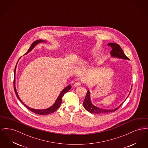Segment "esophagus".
<instances>
[{
    "label": "esophagus",
    "instance_id": "1",
    "mask_svg": "<svg viewBox=\"0 0 148 148\" xmlns=\"http://www.w3.org/2000/svg\"><path fill=\"white\" fill-rule=\"evenodd\" d=\"M81 85V83L79 82H75L74 84V86L75 87H77L79 86H80Z\"/></svg>",
    "mask_w": 148,
    "mask_h": 148
}]
</instances>
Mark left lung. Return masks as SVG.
Here are the masks:
<instances>
[{
	"instance_id": "1",
	"label": "left lung",
	"mask_w": 148,
	"mask_h": 148,
	"mask_svg": "<svg viewBox=\"0 0 148 148\" xmlns=\"http://www.w3.org/2000/svg\"><path fill=\"white\" fill-rule=\"evenodd\" d=\"M109 46H110L112 48V51H110V54L112 57H115V58H121V59H129V58L127 57L123 50L121 49L120 46L119 44L116 43H109L108 44ZM132 90V89H131ZM131 90L130 92V93L131 92ZM129 93V94H130ZM123 104H121L119 106L114 109H103L98 108L95 106H94L92 104L90 100V94L89 90H88L85 98L84 102H83V106L84 107L85 109L89 112L92 113V114H103L108 113H112L116 111V110L118 109V108H120V106H121Z\"/></svg>"
}]
</instances>
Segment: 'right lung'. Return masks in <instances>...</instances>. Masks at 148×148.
Instances as JSON below:
<instances>
[{"label": "right lung", "instance_id": "1", "mask_svg": "<svg viewBox=\"0 0 148 148\" xmlns=\"http://www.w3.org/2000/svg\"><path fill=\"white\" fill-rule=\"evenodd\" d=\"M45 42V41L42 40H40H40H36L35 42H34L32 43V44L31 45V46H30V47L29 48L28 50L27 51V52L25 54H28L29 52H30L35 47V45H37L38 44H39V43H40V42ZM17 63H18V62H17ZM16 65H17V63H16ZM16 66H15V69H14V89L15 93V94H16V97H17V98H18V99L21 101V103L23 104V105H24V106H25L27 109H28L29 110H30L31 112L35 113V114H40V115H47V114H50V113H53V112H56V110L59 108V106H60V105H61V103H62V98H63L64 95L66 92H68V91L71 89V85H68V86H66V88H65L63 90L60 92V94H59V95L58 96V98L56 99V101L55 102V103H54L53 106H50V108H47V109H42V110L34 109L30 108L28 107V106H26L25 104H24V103L21 101V99H20L19 95H18V92H16V88H15V71H16Z\"/></svg>", "mask_w": 148, "mask_h": 148}]
</instances>
